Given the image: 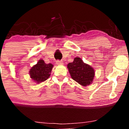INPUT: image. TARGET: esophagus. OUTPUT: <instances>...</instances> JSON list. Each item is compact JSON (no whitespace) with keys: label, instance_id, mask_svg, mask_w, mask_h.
I'll return each mask as SVG.
<instances>
[{"label":"esophagus","instance_id":"esophagus-1","mask_svg":"<svg viewBox=\"0 0 129 129\" xmlns=\"http://www.w3.org/2000/svg\"><path fill=\"white\" fill-rule=\"evenodd\" d=\"M63 62L60 61V60H57V61H56V64L57 65H63Z\"/></svg>","mask_w":129,"mask_h":129}]
</instances>
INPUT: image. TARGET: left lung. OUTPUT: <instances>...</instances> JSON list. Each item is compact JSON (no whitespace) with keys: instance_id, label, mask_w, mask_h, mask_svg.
Here are the masks:
<instances>
[{"instance_id":"8db88e82","label":"left lung","mask_w":129,"mask_h":129,"mask_svg":"<svg viewBox=\"0 0 129 129\" xmlns=\"http://www.w3.org/2000/svg\"><path fill=\"white\" fill-rule=\"evenodd\" d=\"M67 68L72 79L80 85L86 87L92 83L94 77V69L84 63L80 57H75L73 62L67 65Z\"/></svg>"}]
</instances>
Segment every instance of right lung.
<instances>
[{"mask_svg": "<svg viewBox=\"0 0 129 129\" xmlns=\"http://www.w3.org/2000/svg\"><path fill=\"white\" fill-rule=\"evenodd\" d=\"M53 67L51 63L47 64L44 60L40 59L29 70L30 78L36 83H41L49 78Z\"/></svg>", "mask_w": 129, "mask_h": 129, "instance_id": "1", "label": "right lung"}]
</instances>
